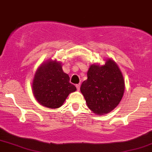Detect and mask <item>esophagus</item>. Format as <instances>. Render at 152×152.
Masks as SVG:
<instances>
[{
  "label": "esophagus",
  "instance_id": "obj_1",
  "mask_svg": "<svg viewBox=\"0 0 152 152\" xmlns=\"http://www.w3.org/2000/svg\"><path fill=\"white\" fill-rule=\"evenodd\" d=\"M80 86H81V84H80V83H78V84L76 85V88H77V90L80 89Z\"/></svg>",
  "mask_w": 152,
  "mask_h": 152
}]
</instances>
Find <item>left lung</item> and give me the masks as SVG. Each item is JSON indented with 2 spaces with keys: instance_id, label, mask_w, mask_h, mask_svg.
Instances as JSON below:
<instances>
[{
  "instance_id": "obj_1",
  "label": "left lung",
  "mask_w": 152,
  "mask_h": 152,
  "mask_svg": "<svg viewBox=\"0 0 152 152\" xmlns=\"http://www.w3.org/2000/svg\"><path fill=\"white\" fill-rule=\"evenodd\" d=\"M88 78L82 83L81 92L94 114H108L121 102L124 92V77L117 64L107 59L104 66L92 64Z\"/></svg>"
}]
</instances>
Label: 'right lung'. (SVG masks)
Here are the masks:
<instances>
[{
  "label": "right lung",
  "instance_id": "obj_1",
  "mask_svg": "<svg viewBox=\"0 0 152 152\" xmlns=\"http://www.w3.org/2000/svg\"><path fill=\"white\" fill-rule=\"evenodd\" d=\"M69 80L60 62L47 61L35 74L32 84L35 98L40 104L50 109L61 107L69 94L76 90Z\"/></svg>",
  "mask_w": 152,
  "mask_h": 152
}]
</instances>
